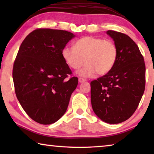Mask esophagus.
Here are the masks:
<instances>
[{
  "label": "esophagus",
  "instance_id": "obj_1",
  "mask_svg": "<svg viewBox=\"0 0 154 154\" xmlns=\"http://www.w3.org/2000/svg\"><path fill=\"white\" fill-rule=\"evenodd\" d=\"M86 79H83V78L82 77H79V83H83V82H85Z\"/></svg>",
  "mask_w": 154,
  "mask_h": 154
}]
</instances>
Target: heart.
Segmentation results:
<instances>
[{
  "instance_id": "heart-1",
  "label": "heart",
  "mask_w": 154,
  "mask_h": 154,
  "mask_svg": "<svg viewBox=\"0 0 154 154\" xmlns=\"http://www.w3.org/2000/svg\"><path fill=\"white\" fill-rule=\"evenodd\" d=\"M62 56L64 61L73 69H79V75L90 77L96 72L105 75L111 71L118 59L117 46L111 40L94 36H85L78 39L74 47L65 46Z\"/></svg>"
}]
</instances>
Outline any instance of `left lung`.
Masks as SVG:
<instances>
[{"mask_svg": "<svg viewBox=\"0 0 154 154\" xmlns=\"http://www.w3.org/2000/svg\"><path fill=\"white\" fill-rule=\"evenodd\" d=\"M118 51L110 71L90 83L93 111L101 120L119 124L137 109L145 91L144 58L134 41L124 33L108 30Z\"/></svg>", "mask_w": 154, "mask_h": 154, "instance_id": "1", "label": "left lung"}]
</instances>
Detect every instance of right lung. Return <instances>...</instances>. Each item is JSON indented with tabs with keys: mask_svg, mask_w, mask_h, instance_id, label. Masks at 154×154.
<instances>
[{
	"mask_svg": "<svg viewBox=\"0 0 154 154\" xmlns=\"http://www.w3.org/2000/svg\"><path fill=\"white\" fill-rule=\"evenodd\" d=\"M66 30L38 28L21 44L13 68L15 92L21 106L34 121L55 123L66 112L78 84L62 56L75 37Z\"/></svg>",
	"mask_w": 154,
	"mask_h": 154,
	"instance_id": "right-lung-1",
	"label": "right lung"
}]
</instances>
